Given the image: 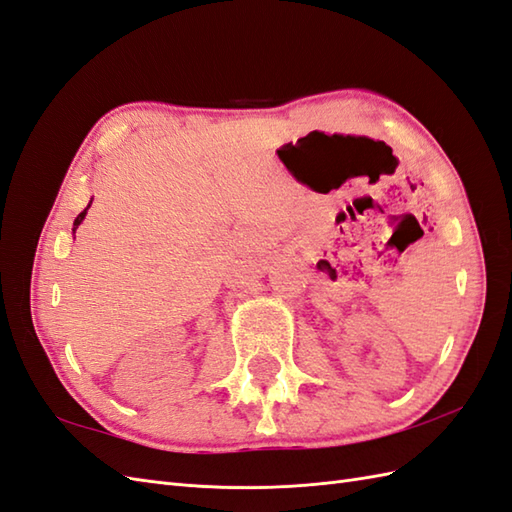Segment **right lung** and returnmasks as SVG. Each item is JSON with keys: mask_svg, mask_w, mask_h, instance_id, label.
Wrapping results in <instances>:
<instances>
[{"mask_svg": "<svg viewBox=\"0 0 512 512\" xmlns=\"http://www.w3.org/2000/svg\"><path fill=\"white\" fill-rule=\"evenodd\" d=\"M90 203H93V201H90ZM88 207H90V205H88ZM88 207H86V209H88ZM86 209H84V212H82L80 216H77V218H75V222H73V231H75L77 227H80V222H82V220H84V216H86Z\"/></svg>", "mask_w": 512, "mask_h": 512, "instance_id": "obj_1", "label": "right lung"}]
</instances>
